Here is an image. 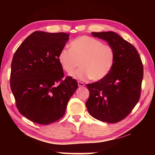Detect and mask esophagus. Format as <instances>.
I'll return each mask as SVG.
<instances>
[{"instance_id": "1", "label": "esophagus", "mask_w": 155, "mask_h": 155, "mask_svg": "<svg viewBox=\"0 0 155 155\" xmlns=\"http://www.w3.org/2000/svg\"><path fill=\"white\" fill-rule=\"evenodd\" d=\"M78 85L79 86V87H83V86H85V83L81 82V81H78Z\"/></svg>"}]
</instances>
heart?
I'll use <instances>...</instances> for the list:
<instances>
[{
    "label": "heart",
    "mask_w": 155,
    "mask_h": 155,
    "mask_svg": "<svg viewBox=\"0 0 155 155\" xmlns=\"http://www.w3.org/2000/svg\"><path fill=\"white\" fill-rule=\"evenodd\" d=\"M69 48L60 51L58 61L68 74H73L79 63L81 68L72 75L77 79L100 81L109 74L114 65V48L96 38L78 37L70 43Z\"/></svg>",
    "instance_id": "b5f03b06"
}]
</instances>
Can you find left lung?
I'll return each instance as SVG.
<instances>
[{"mask_svg":"<svg viewBox=\"0 0 155 155\" xmlns=\"http://www.w3.org/2000/svg\"><path fill=\"white\" fill-rule=\"evenodd\" d=\"M108 41L115 60L111 71L99 81L87 84L90 91L86 107L94 118L117 123L127 117L140 98L143 68L135 47L114 32H93Z\"/></svg>","mask_w":155,"mask_h":155,"instance_id":"obj_1","label":"left lung"}]
</instances>
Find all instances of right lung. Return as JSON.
<instances>
[{"mask_svg": "<svg viewBox=\"0 0 155 155\" xmlns=\"http://www.w3.org/2000/svg\"><path fill=\"white\" fill-rule=\"evenodd\" d=\"M69 35L35 31L18 47L12 62L10 86L22 115L40 124L64 116L77 81L65 77L58 61Z\"/></svg>", "mask_w": 155, "mask_h": 155, "instance_id": "right-lung-1", "label": "right lung"}]
</instances>
